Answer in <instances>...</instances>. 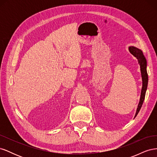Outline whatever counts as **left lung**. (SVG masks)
I'll list each match as a JSON object with an SVG mask.
<instances>
[{"label":"left lung","mask_w":157,"mask_h":157,"mask_svg":"<svg viewBox=\"0 0 157 157\" xmlns=\"http://www.w3.org/2000/svg\"><path fill=\"white\" fill-rule=\"evenodd\" d=\"M128 50L130 53L134 56L138 60L139 63L140 65V71H141V78H142V88L141 92V96L140 102L137 106L136 113L135 115V117L137 116V114L140 112L141 107L143 105L144 101L145 99L146 90L147 88V84H148V75L147 73V60L144 55L143 52L140 49L136 48L135 46H129L128 47Z\"/></svg>","instance_id":"obj_1"}]
</instances>
